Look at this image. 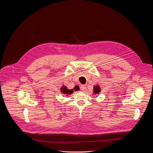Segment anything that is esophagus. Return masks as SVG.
<instances>
[{
  "label": "esophagus",
  "instance_id": "esophagus-1",
  "mask_svg": "<svg viewBox=\"0 0 153 153\" xmlns=\"http://www.w3.org/2000/svg\"><path fill=\"white\" fill-rule=\"evenodd\" d=\"M80 88H81V89H82L83 91H84L85 90V89H86V85H81Z\"/></svg>",
  "mask_w": 153,
  "mask_h": 153
}]
</instances>
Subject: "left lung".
I'll return each mask as SVG.
<instances>
[{
  "label": "left lung",
  "mask_w": 153,
  "mask_h": 153,
  "mask_svg": "<svg viewBox=\"0 0 153 153\" xmlns=\"http://www.w3.org/2000/svg\"><path fill=\"white\" fill-rule=\"evenodd\" d=\"M101 91V89H100V88L99 86H95L94 87V94H99L100 92Z\"/></svg>",
  "instance_id": "obj_1"
}]
</instances>
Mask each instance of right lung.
Returning a JSON list of instances; mask_svg holds the SVG:
<instances>
[{
    "label": "right lung",
    "mask_w": 153,
    "mask_h": 153,
    "mask_svg": "<svg viewBox=\"0 0 153 153\" xmlns=\"http://www.w3.org/2000/svg\"><path fill=\"white\" fill-rule=\"evenodd\" d=\"M61 91L62 93H63L65 95H70L73 92V89H68L67 88V86H65V85L62 86V88H61Z\"/></svg>",
    "instance_id": "add662e5"
}]
</instances>
